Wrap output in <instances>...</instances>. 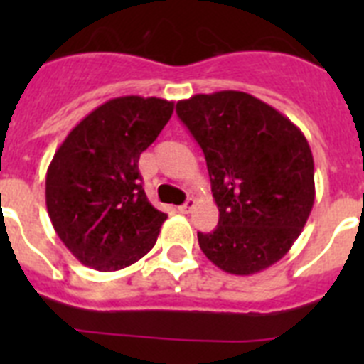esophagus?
Here are the masks:
<instances>
[{
  "instance_id": "esophagus-1",
  "label": "esophagus",
  "mask_w": 364,
  "mask_h": 364,
  "mask_svg": "<svg viewBox=\"0 0 364 364\" xmlns=\"http://www.w3.org/2000/svg\"><path fill=\"white\" fill-rule=\"evenodd\" d=\"M195 208V198H188L182 205H178V211L180 213H189V211Z\"/></svg>"
}]
</instances>
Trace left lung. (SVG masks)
I'll list each match as a JSON object with an SVG mask.
<instances>
[{
  "label": "left lung",
  "mask_w": 364,
  "mask_h": 364,
  "mask_svg": "<svg viewBox=\"0 0 364 364\" xmlns=\"http://www.w3.org/2000/svg\"><path fill=\"white\" fill-rule=\"evenodd\" d=\"M176 114L204 151L218 208V226L198 233L204 255L233 275L275 264L314 208V156L304 134L277 109L240 91L180 100Z\"/></svg>",
  "instance_id": "1"
}]
</instances>
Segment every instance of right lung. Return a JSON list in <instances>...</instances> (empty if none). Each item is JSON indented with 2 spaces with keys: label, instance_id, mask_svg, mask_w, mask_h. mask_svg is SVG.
Here are the masks:
<instances>
[{
  "label": "right lung",
  "instance_id": "add662e5",
  "mask_svg": "<svg viewBox=\"0 0 364 364\" xmlns=\"http://www.w3.org/2000/svg\"><path fill=\"white\" fill-rule=\"evenodd\" d=\"M173 102L120 96L89 112L54 153L45 202L67 250L98 272L142 259L167 218L147 200L140 154L173 114Z\"/></svg>",
  "mask_w": 364,
  "mask_h": 364
}]
</instances>
